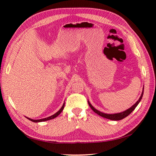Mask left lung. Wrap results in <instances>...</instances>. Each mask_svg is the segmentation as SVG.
Wrapping results in <instances>:
<instances>
[{"instance_id":"obj_1","label":"left lung","mask_w":156,"mask_h":156,"mask_svg":"<svg viewBox=\"0 0 156 156\" xmlns=\"http://www.w3.org/2000/svg\"><path fill=\"white\" fill-rule=\"evenodd\" d=\"M143 91H144V87H143V89H142V92L141 96H140V98L138 99V101H137L136 103L134 104L131 107L129 108V109L125 111V112H120V113H113V114H109V113H102L101 112H100V111L95 109V108L93 106H92L90 102H89V101H88V104L89 105V107H91V109L93 110L95 113H97L98 115L102 116V117H103L105 118H107V119H109V120H120L123 119V118H126V116H128L132 112H133L134 109H136V107L138 106L139 102H140V100H141L142 98V96H143Z\"/></svg>"}]
</instances>
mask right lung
<instances>
[{
  "mask_svg": "<svg viewBox=\"0 0 156 156\" xmlns=\"http://www.w3.org/2000/svg\"><path fill=\"white\" fill-rule=\"evenodd\" d=\"M64 107H65V102L64 104L62 105V107L60 108V109L58 111V112H56L55 114L52 115L51 116H49V117H47V118H43V119H40V120H33V119H31V118H29L27 117H26L27 118V119H29L31 121H32V122H44V121H47V120H51V119H54V118H55L56 117H57L58 115L60 113L62 112V111L63 110V109H64Z\"/></svg>",
  "mask_w": 156,
  "mask_h": 156,
  "instance_id": "1",
  "label": "right lung"
}]
</instances>
